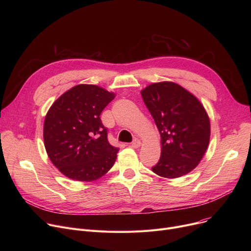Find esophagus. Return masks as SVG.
<instances>
[{"mask_svg": "<svg viewBox=\"0 0 251 251\" xmlns=\"http://www.w3.org/2000/svg\"><path fill=\"white\" fill-rule=\"evenodd\" d=\"M140 144H141L140 140L137 139V138H135V139L132 141V143H131V147H132L133 149H138V148L140 147Z\"/></svg>", "mask_w": 251, "mask_h": 251, "instance_id": "34e87169", "label": "esophagus"}]
</instances>
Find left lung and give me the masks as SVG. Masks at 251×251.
<instances>
[{
    "instance_id": "obj_1",
    "label": "left lung",
    "mask_w": 251,
    "mask_h": 251,
    "mask_svg": "<svg viewBox=\"0 0 251 251\" xmlns=\"http://www.w3.org/2000/svg\"><path fill=\"white\" fill-rule=\"evenodd\" d=\"M141 97L161 135V157L152 172L169 179L188 174L201 161L209 142V118L203 105L170 81L150 84Z\"/></svg>"
}]
</instances>
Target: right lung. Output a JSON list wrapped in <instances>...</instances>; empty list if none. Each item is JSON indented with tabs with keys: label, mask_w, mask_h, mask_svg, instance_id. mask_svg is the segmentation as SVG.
<instances>
[{
	"label": "right lung",
	"mask_w": 251,
	"mask_h": 251,
	"mask_svg": "<svg viewBox=\"0 0 251 251\" xmlns=\"http://www.w3.org/2000/svg\"><path fill=\"white\" fill-rule=\"evenodd\" d=\"M115 99L98 85L79 84L51 104L44 123V141L51 163L66 177L90 182L103 176L117 159L100 114Z\"/></svg>",
	"instance_id": "right-lung-1"
}]
</instances>
